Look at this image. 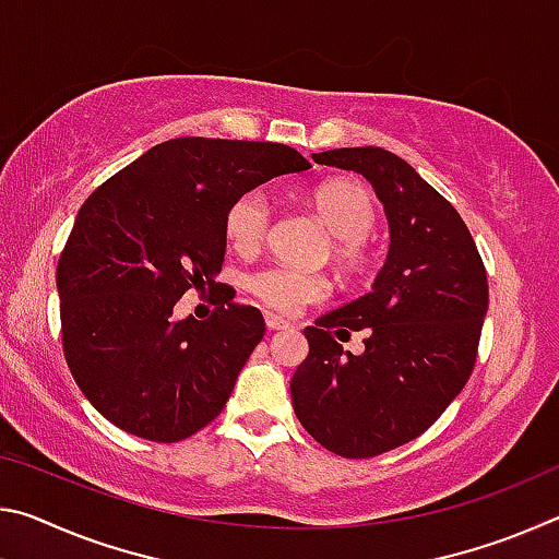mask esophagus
I'll list each match as a JSON object with an SVG mask.
<instances>
[{
    "mask_svg": "<svg viewBox=\"0 0 559 559\" xmlns=\"http://www.w3.org/2000/svg\"><path fill=\"white\" fill-rule=\"evenodd\" d=\"M288 325H290L288 320H283L281 316L266 313V328H269V330H283V328H288Z\"/></svg>",
    "mask_w": 559,
    "mask_h": 559,
    "instance_id": "34e87169",
    "label": "esophagus"
}]
</instances>
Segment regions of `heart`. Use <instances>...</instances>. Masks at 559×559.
Segmentation results:
<instances>
[{
  "instance_id": "obj_1",
  "label": "heart",
  "mask_w": 559,
  "mask_h": 559,
  "mask_svg": "<svg viewBox=\"0 0 559 559\" xmlns=\"http://www.w3.org/2000/svg\"><path fill=\"white\" fill-rule=\"evenodd\" d=\"M316 212L333 239V257L340 266L357 271L367 261V236L374 229L377 206L372 194L362 185L333 179L316 189ZM273 219V202L266 189H246L234 197L224 214V234L234 251H259L269 236ZM246 288L257 296L263 306L276 313L293 316L300 308L318 302L328 296V283L318 273L302 271L286 263L253 271L246 278Z\"/></svg>"
}]
</instances>
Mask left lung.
I'll return each instance as SVG.
<instances>
[{"mask_svg":"<svg viewBox=\"0 0 559 559\" xmlns=\"http://www.w3.org/2000/svg\"><path fill=\"white\" fill-rule=\"evenodd\" d=\"M318 165L372 185L390 253L372 290L306 328L308 357L290 380L298 421L320 447L370 459L421 437L468 382L488 310V276L451 202L382 147H340ZM365 329L366 353L336 337Z\"/></svg>","mask_w":559,"mask_h":559,"instance_id":"8db88e82","label":"left lung"}]
</instances>
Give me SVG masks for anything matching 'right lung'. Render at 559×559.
I'll list each match as a JSON object with an SVG mask.
<instances>
[{"instance_id":"1","label":"right lung","mask_w":559,"mask_h":559,"mask_svg":"<svg viewBox=\"0 0 559 559\" xmlns=\"http://www.w3.org/2000/svg\"><path fill=\"white\" fill-rule=\"evenodd\" d=\"M306 169L288 145L175 138L83 202L56 269L63 355L118 429L175 443L222 414L266 333L261 310L229 298L212 318L175 320V302L222 286L234 197Z\"/></svg>"}]
</instances>
